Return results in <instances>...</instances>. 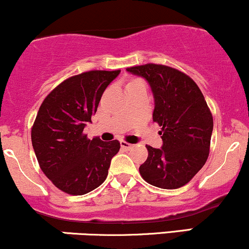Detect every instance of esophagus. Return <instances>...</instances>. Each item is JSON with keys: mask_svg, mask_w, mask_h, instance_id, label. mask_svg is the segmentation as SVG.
<instances>
[{"mask_svg": "<svg viewBox=\"0 0 249 249\" xmlns=\"http://www.w3.org/2000/svg\"><path fill=\"white\" fill-rule=\"evenodd\" d=\"M120 145H121V147L124 149H132L133 148L132 143H128V142H125V141H121V142H120Z\"/></svg>", "mask_w": 249, "mask_h": 249, "instance_id": "esophagus-1", "label": "esophagus"}]
</instances>
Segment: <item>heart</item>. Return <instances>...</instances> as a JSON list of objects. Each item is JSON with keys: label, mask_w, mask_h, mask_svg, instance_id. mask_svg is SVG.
Listing matches in <instances>:
<instances>
[{"label": "heart", "mask_w": 249, "mask_h": 249, "mask_svg": "<svg viewBox=\"0 0 249 249\" xmlns=\"http://www.w3.org/2000/svg\"><path fill=\"white\" fill-rule=\"evenodd\" d=\"M138 83H141V82H140V81H138V79H134V81L130 82L129 84H138ZM129 84H128V85H129Z\"/></svg>", "instance_id": "b5f03b06"}]
</instances>
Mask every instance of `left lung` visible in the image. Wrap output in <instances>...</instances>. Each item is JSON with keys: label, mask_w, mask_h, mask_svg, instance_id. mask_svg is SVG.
<instances>
[{"label": "left lung", "mask_w": 249, "mask_h": 249, "mask_svg": "<svg viewBox=\"0 0 249 249\" xmlns=\"http://www.w3.org/2000/svg\"><path fill=\"white\" fill-rule=\"evenodd\" d=\"M127 71L151 85L153 121L161 127V148L146 146L148 157L139 168L141 177L157 188L184 186L209 156L213 121L204 96L188 74L170 66L146 64Z\"/></svg>", "instance_id": "8db88e82"}]
</instances>
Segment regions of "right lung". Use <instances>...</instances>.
<instances>
[{"instance_id": "add662e5", "label": "right lung", "mask_w": 249, "mask_h": 249, "mask_svg": "<svg viewBox=\"0 0 249 249\" xmlns=\"http://www.w3.org/2000/svg\"><path fill=\"white\" fill-rule=\"evenodd\" d=\"M120 70L83 72L61 82L40 106L32 127V145L40 168L61 191L73 196L106 180L117 140L103 142L83 133L97 111L104 90Z\"/></svg>"}]
</instances>
